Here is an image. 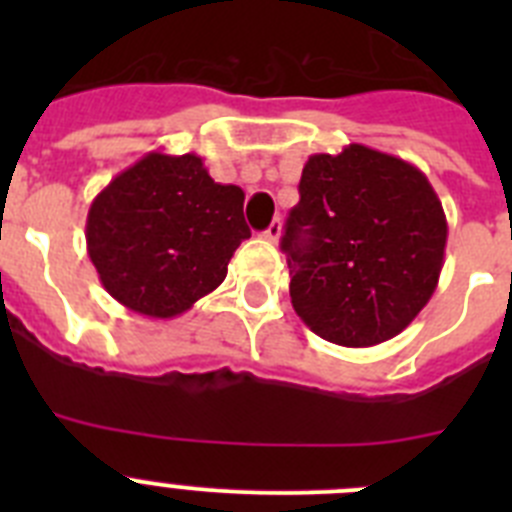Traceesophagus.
<instances>
[{"mask_svg": "<svg viewBox=\"0 0 512 512\" xmlns=\"http://www.w3.org/2000/svg\"><path fill=\"white\" fill-rule=\"evenodd\" d=\"M279 235H282V223H279V220H274V223L264 230V238L271 243H279Z\"/></svg>", "mask_w": 512, "mask_h": 512, "instance_id": "obj_1", "label": "esophagus"}]
</instances>
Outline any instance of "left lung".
Segmentation results:
<instances>
[{
    "label": "left lung",
    "instance_id": "left-lung-1",
    "mask_svg": "<svg viewBox=\"0 0 512 512\" xmlns=\"http://www.w3.org/2000/svg\"><path fill=\"white\" fill-rule=\"evenodd\" d=\"M449 225L418 166L351 143L307 158L282 251L302 323L338 346L390 341L428 305Z\"/></svg>",
    "mask_w": 512,
    "mask_h": 512
}]
</instances>
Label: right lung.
Returning a JSON list of instances; mask_svg holds the SVG:
<instances>
[{"instance_id": "right-lung-1", "label": "right lung", "mask_w": 512, "mask_h": 512, "mask_svg": "<svg viewBox=\"0 0 512 512\" xmlns=\"http://www.w3.org/2000/svg\"><path fill=\"white\" fill-rule=\"evenodd\" d=\"M243 194L197 153L151 151L92 200L87 251L102 287L146 318H176L223 284L241 241Z\"/></svg>"}]
</instances>
